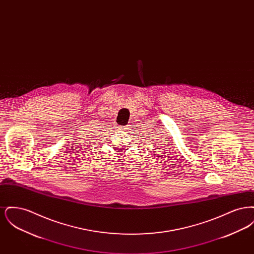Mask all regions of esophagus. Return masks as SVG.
I'll list each match as a JSON object with an SVG mask.
<instances>
[{"mask_svg":"<svg viewBox=\"0 0 254 254\" xmlns=\"http://www.w3.org/2000/svg\"><path fill=\"white\" fill-rule=\"evenodd\" d=\"M119 129H123V130H124V129H127V128H126V127H120V128H119Z\"/></svg>","mask_w":254,"mask_h":254,"instance_id":"obj_1","label":"esophagus"}]
</instances>
